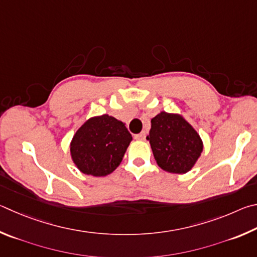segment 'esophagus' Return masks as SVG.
<instances>
[{"label": "esophagus", "mask_w": 257, "mask_h": 257, "mask_svg": "<svg viewBox=\"0 0 257 257\" xmlns=\"http://www.w3.org/2000/svg\"><path fill=\"white\" fill-rule=\"evenodd\" d=\"M134 138H136L137 140H145V139H146V132H141V133H139V134H136V136H134Z\"/></svg>", "instance_id": "esophagus-1"}]
</instances>
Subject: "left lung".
I'll use <instances>...</instances> for the list:
<instances>
[{"instance_id":"1","label":"left lung","mask_w":257,"mask_h":257,"mask_svg":"<svg viewBox=\"0 0 257 257\" xmlns=\"http://www.w3.org/2000/svg\"><path fill=\"white\" fill-rule=\"evenodd\" d=\"M161 169L173 174L191 170L203 150L199 134L181 115L161 111L151 119L147 137Z\"/></svg>"}]
</instances>
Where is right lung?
Instances as JSON below:
<instances>
[{
	"label": "right lung",
	"instance_id": "obj_1",
	"mask_svg": "<svg viewBox=\"0 0 257 257\" xmlns=\"http://www.w3.org/2000/svg\"><path fill=\"white\" fill-rule=\"evenodd\" d=\"M131 141L132 136L125 124L115 117H92L74 134L71 156L83 174L106 176L118 167Z\"/></svg>",
	"mask_w": 257,
	"mask_h": 257
}]
</instances>
